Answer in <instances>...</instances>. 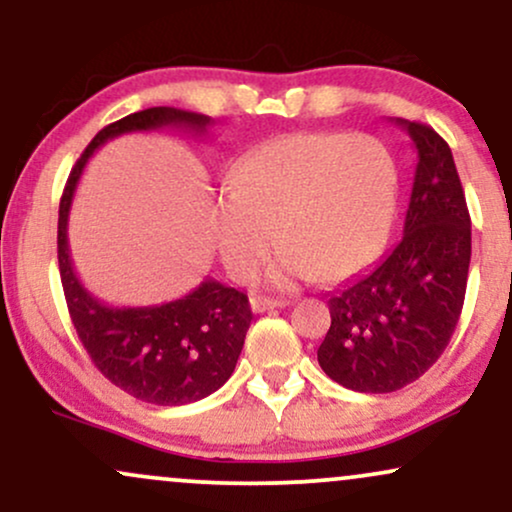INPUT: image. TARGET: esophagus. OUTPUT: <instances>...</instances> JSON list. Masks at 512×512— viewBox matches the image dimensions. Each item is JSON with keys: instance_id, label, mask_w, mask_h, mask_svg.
Wrapping results in <instances>:
<instances>
[{"instance_id": "1", "label": "esophagus", "mask_w": 512, "mask_h": 512, "mask_svg": "<svg viewBox=\"0 0 512 512\" xmlns=\"http://www.w3.org/2000/svg\"><path fill=\"white\" fill-rule=\"evenodd\" d=\"M284 305H289L286 298H269V296H252L250 298L252 313H267V310L284 308Z\"/></svg>"}]
</instances>
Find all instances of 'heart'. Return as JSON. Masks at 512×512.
I'll return each instance as SVG.
<instances>
[{
  "label": "heart",
  "instance_id": "1",
  "mask_svg": "<svg viewBox=\"0 0 512 512\" xmlns=\"http://www.w3.org/2000/svg\"><path fill=\"white\" fill-rule=\"evenodd\" d=\"M397 168L370 134L298 132L238 161L231 187L211 207V228L228 272L248 279L284 240L269 267L279 286L342 281L373 260L395 202Z\"/></svg>",
  "mask_w": 512,
  "mask_h": 512
}]
</instances>
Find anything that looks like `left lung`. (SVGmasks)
Segmentation results:
<instances>
[{
	"instance_id": "1",
	"label": "left lung",
	"mask_w": 512,
	"mask_h": 512,
	"mask_svg": "<svg viewBox=\"0 0 512 512\" xmlns=\"http://www.w3.org/2000/svg\"><path fill=\"white\" fill-rule=\"evenodd\" d=\"M416 146L404 233L395 248L330 293L332 325L320 368L356 392L402 390L426 373L460 320L472 260V221L448 142L421 122L395 120Z\"/></svg>"
}]
</instances>
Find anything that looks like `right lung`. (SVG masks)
Returning <instances> with one entry per match:
<instances>
[{
    "label": "right lung",
    "instance_id": "obj_1",
    "mask_svg": "<svg viewBox=\"0 0 512 512\" xmlns=\"http://www.w3.org/2000/svg\"><path fill=\"white\" fill-rule=\"evenodd\" d=\"M211 117L178 108H146L103 127L69 173L60 199L57 260L69 317L81 344L110 383L158 407L209 397L231 378L243 351L252 310L248 296L207 279L178 301L146 308H113L84 289L67 245L74 190L88 158L108 139L129 132L182 127L204 134Z\"/></svg>",
    "mask_w": 512,
    "mask_h": 512
}]
</instances>
